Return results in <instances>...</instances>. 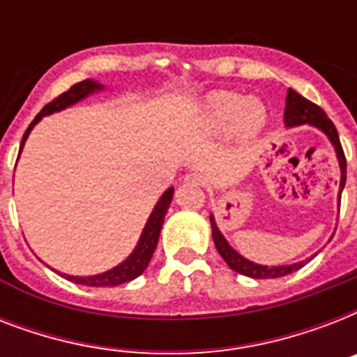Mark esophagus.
<instances>
[{"instance_id":"34e87169","label":"esophagus","mask_w":357,"mask_h":357,"mask_svg":"<svg viewBox=\"0 0 357 357\" xmlns=\"http://www.w3.org/2000/svg\"><path fill=\"white\" fill-rule=\"evenodd\" d=\"M183 183L192 185V187H198V185H202V176H200V174H196V172L187 174V176L183 178Z\"/></svg>"}]
</instances>
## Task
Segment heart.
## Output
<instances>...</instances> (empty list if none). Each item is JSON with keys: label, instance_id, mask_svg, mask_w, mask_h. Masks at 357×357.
<instances>
[{"label": "heart", "instance_id": "heart-1", "mask_svg": "<svg viewBox=\"0 0 357 357\" xmlns=\"http://www.w3.org/2000/svg\"><path fill=\"white\" fill-rule=\"evenodd\" d=\"M202 120L213 131H224L234 126L235 133L252 139L265 126V105L257 98H244L237 92H215L202 109Z\"/></svg>", "mask_w": 357, "mask_h": 357}]
</instances>
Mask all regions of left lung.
<instances>
[{"label": "left lung", "mask_w": 357, "mask_h": 357, "mask_svg": "<svg viewBox=\"0 0 357 357\" xmlns=\"http://www.w3.org/2000/svg\"><path fill=\"white\" fill-rule=\"evenodd\" d=\"M283 122H285V128H296V126H313L319 131L326 135L328 140L332 142L333 150H335V155H337L339 168H341V183H339V204H341V192L344 189V183H347V159H344L343 146H341V140H339L337 129L333 126V122L326 116V113L322 111L319 105L311 103L310 100H305L304 96H300L296 91L287 92V102H285V113H283ZM211 220V229H213V241H215V246H217L218 254L222 255V259L228 263V266L231 271L238 272V274H244V276L254 278V280H272V278H282L287 276L291 272L298 271L302 266L311 259L298 261V263H291V265H278V266H268V265H259V263H254V261L246 259L243 255L238 254L237 250L231 248V244L226 241L220 229L217 226V220H215V215L209 217Z\"/></svg>", "instance_id": "obj_1"}]
</instances>
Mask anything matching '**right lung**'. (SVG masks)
Here are the masks:
<instances>
[{"label": "right lung", "mask_w": 357, "mask_h": 357, "mask_svg": "<svg viewBox=\"0 0 357 357\" xmlns=\"http://www.w3.org/2000/svg\"><path fill=\"white\" fill-rule=\"evenodd\" d=\"M105 86L102 83H98L94 79H85L74 85L70 91L63 92L61 96L55 98L53 102H50L46 107L42 109L40 113L36 114L35 120L29 123V128L24 133V139H22V144H20V151L24 150V144L27 137H29L31 129L35 128L36 123L40 122L44 116L53 113H59L63 109L74 105V103L85 100L86 96L91 94H96V92L103 91ZM174 196V187L167 189L162 192V196L157 200L153 211L150 213V217L146 220V226L140 234L139 243L133 248V252L126 257V259L120 263V265L109 268V271L102 272V274H94V276H70V274H63L59 272L61 276L70 280V282L79 283V285H86V287H114V285H122V283H128L135 278H139L142 272L146 271V266L150 263L151 255L155 252L157 241H159V234H161L162 220H165V215H167L168 207H170V202H172Z\"/></svg>", "instance_id": "1"}]
</instances>
